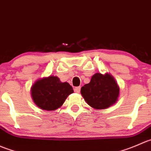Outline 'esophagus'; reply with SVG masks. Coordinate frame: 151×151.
<instances>
[{"label": "esophagus", "mask_w": 151, "mask_h": 151, "mask_svg": "<svg viewBox=\"0 0 151 151\" xmlns=\"http://www.w3.org/2000/svg\"><path fill=\"white\" fill-rule=\"evenodd\" d=\"M74 91H75L76 92H77V93H79L81 91V86H77V87H76L75 89H74Z\"/></svg>", "instance_id": "obj_1"}]
</instances>
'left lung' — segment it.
Wrapping results in <instances>:
<instances>
[{"label":"left lung","instance_id":"obj_1","mask_svg":"<svg viewBox=\"0 0 151 151\" xmlns=\"http://www.w3.org/2000/svg\"><path fill=\"white\" fill-rule=\"evenodd\" d=\"M119 91L118 86L111 75L95 73L89 83L82 86L81 93L92 108L104 109L117 101Z\"/></svg>","mask_w":151,"mask_h":151}]
</instances>
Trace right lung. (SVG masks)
<instances>
[{"label":"right lung","instance_id":"obj_1","mask_svg":"<svg viewBox=\"0 0 151 151\" xmlns=\"http://www.w3.org/2000/svg\"><path fill=\"white\" fill-rule=\"evenodd\" d=\"M73 92L72 86L67 82H61L56 76H50L37 81L31 87L34 102L40 109L47 111L59 108Z\"/></svg>","mask_w":151,"mask_h":151}]
</instances>
